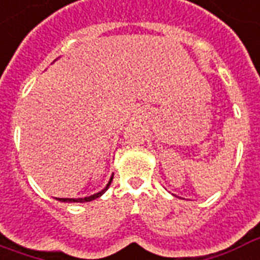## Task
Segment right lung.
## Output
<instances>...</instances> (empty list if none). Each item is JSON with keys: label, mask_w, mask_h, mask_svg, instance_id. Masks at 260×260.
I'll list each match as a JSON object with an SVG mask.
<instances>
[{"label": "right lung", "mask_w": 260, "mask_h": 260, "mask_svg": "<svg viewBox=\"0 0 260 260\" xmlns=\"http://www.w3.org/2000/svg\"><path fill=\"white\" fill-rule=\"evenodd\" d=\"M111 182H113V175H111V178H110V180H109V183L106 184L105 189L101 190L99 193L92 194V196H89V197H84V199H56V200H59V201H61V203H88V201H92V200L99 199L102 194H105V191L109 189V186H110Z\"/></svg>", "instance_id": "add662e5"}]
</instances>
